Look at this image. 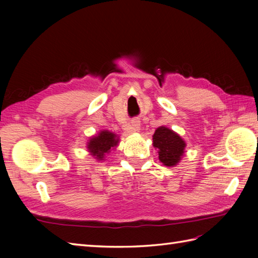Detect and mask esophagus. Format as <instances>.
Masks as SVG:
<instances>
[{"instance_id":"obj_1","label":"esophagus","mask_w":258,"mask_h":258,"mask_svg":"<svg viewBox=\"0 0 258 258\" xmlns=\"http://www.w3.org/2000/svg\"><path fill=\"white\" fill-rule=\"evenodd\" d=\"M140 127H141V122L139 119H132L128 124L125 125V132H127L128 134H133V133H136L139 132L140 131Z\"/></svg>"}]
</instances>
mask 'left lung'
I'll return each mask as SVG.
<instances>
[{
    "instance_id": "1",
    "label": "left lung",
    "mask_w": 258,
    "mask_h": 258,
    "mask_svg": "<svg viewBox=\"0 0 258 258\" xmlns=\"http://www.w3.org/2000/svg\"><path fill=\"white\" fill-rule=\"evenodd\" d=\"M153 146L158 150V160L163 165L174 167L184 156L186 143L173 130L160 126L153 135Z\"/></svg>"
}]
</instances>
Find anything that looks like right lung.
<instances>
[{
  "label": "right lung",
  "mask_w": 258,
  "mask_h": 258,
  "mask_svg": "<svg viewBox=\"0 0 258 258\" xmlns=\"http://www.w3.org/2000/svg\"><path fill=\"white\" fill-rule=\"evenodd\" d=\"M119 136L108 130H102L90 138L86 149L97 161H105V155L118 145Z\"/></svg>",
  "instance_id": "add662e5"
}]
</instances>
